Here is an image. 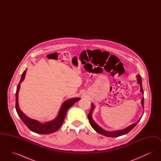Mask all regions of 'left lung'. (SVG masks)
<instances>
[{"label": "left lung", "instance_id": "1", "mask_svg": "<svg viewBox=\"0 0 161 161\" xmlns=\"http://www.w3.org/2000/svg\"><path fill=\"white\" fill-rule=\"evenodd\" d=\"M136 77L137 78L138 83L140 85V87H141L140 91L141 92L142 94H144V91H143L142 86L141 77L140 76V75H136ZM141 104H142V106L143 108H144V97L141 100ZM91 106H92V108L91 109V110H90V112H89V113L88 114V116H87L89 121V123L91 124L92 128L95 130L97 133H100V134L102 135L107 136V137H118V136H122V135H125V134L128 133L130 131L132 130L136 125V124L139 122V121H140V119L141 118H141L138 120L136 123L131 124L129 127L124 129L123 130H116V131H108L104 130L103 129H102L100 126H99L97 123L93 121V119H92V114L93 110L95 108V106H94V105L93 104H91Z\"/></svg>", "mask_w": 161, "mask_h": 161}]
</instances>
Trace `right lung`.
Wrapping results in <instances>:
<instances>
[{
  "label": "right lung",
  "instance_id": "1",
  "mask_svg": "<svg viewBox=\"0 0 161 161\" xmlns=\"http://www.w3.org/2000/svg\"><path fill=\"white\" fill-rule=\"evenodd\" d=\"M25 75L26 70L23 72L20 81L17 87V91L15 93V109L17 113L23 123L32 131L38 134H49L54 133L60 128L66 115V112L78 100H80V98H72L64 101L61 106L57 116L52 121L45 123H42L37 120L32 119L23 114L19 107L18 103V93L20 89V84L23 81L25 77Z\"/></svg>",
  "mask_w": 161,
  "mask_h": 161
}]
</instances>
